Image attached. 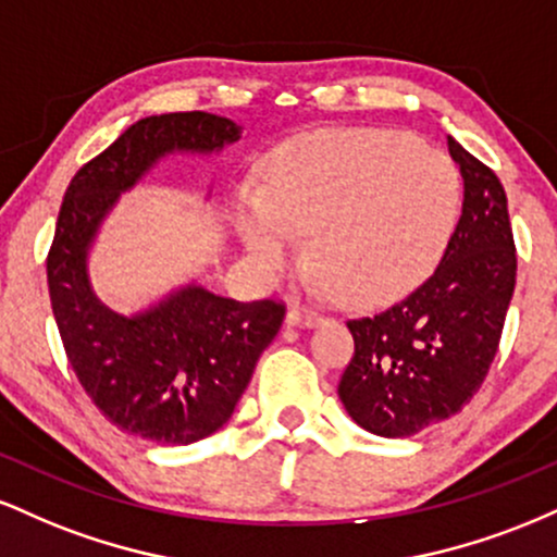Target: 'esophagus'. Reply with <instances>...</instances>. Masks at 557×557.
Instances as JSON below:
<instances>
[{"mask_svg": "<svg viewBox=\"0 0 557 557\" xmlns=\"http://www.w3.org/2000/svg\"><path fill=\"white\" fill-rule=\"evenodd\" d=\"M324 322V314H319L314 309H304V306H293L287 311V324H296V327H317Z\"/></svg>", "mask_w": 557, "mask_h": 557, "instance_id": "esophagus-1", "label": "esophagus"}]
</instances>
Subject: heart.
Returning <instances> with one entry per match:
<instances>
[{"label":"heart","mask_w":557,"mask_h":557,"mask_svg":"<svg viewBox=\"0 0 557 557\" xmlns=\"http://www.w3.org/2000/svg\"><path fill=\"white\" fill-rule=\"evenodd\" d=\"M461 181L450 157L406 133L374 127L314 131L280 146L264 190H246L238 230L267 274L298 259L309 238L319 283L376 309L430 277L458 216Z\"/></svg>","instance_id":"heart-1"}]
</instances>
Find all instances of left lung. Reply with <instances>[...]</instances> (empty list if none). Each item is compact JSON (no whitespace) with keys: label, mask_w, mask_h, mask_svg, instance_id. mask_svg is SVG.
I'll list each match as a JSON object with an SVG mask.
<instances>
[{"label":"left lung","mask_w":557,"mask_h":557,"mask_svg":"<svg viewBox=\"0 0 557 557\" xmlns=\"http://www.w3.org/2000/svg\"><path fill=\"white\" fill-rule=\"evenodd\" d=\"M463 207L437 270L374 317L348 319L354 359L337 395L363 430L411 437L456 417L495 361L516 287L508 198L487 164L447 138Z\"/></svg>","instance_id":"left-lung-1"}]
</instances>
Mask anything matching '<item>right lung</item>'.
<instances>
[{
	"instance_id": "right-lung-1",
	"label": "right lung",
	"mask_w": 557,
	"mask_h": 557,
	"mask_svg": "<svg viewBox=\"0 0 557 557\" xmlns=\"http://www.w3.org/2000/svg\"><path fill=\"white\" fill-rule=\"evenodd\" d=\"M238 136L233 120L209 112L138 120L75 172L57 216L47 280L70 367L114 426L151 443H196L233 417L285 304H240L194 285L138 317L114 314L88 285V243L120 190L159 157L214 151Z\"/></svg>"
}]
</instances>
